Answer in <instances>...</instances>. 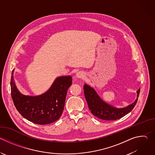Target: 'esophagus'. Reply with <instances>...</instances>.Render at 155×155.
<instances>
[{"mask_svg": "<svg viewBox=\"0 0 155 155\" xmlns=\"http://www.w3.org/2000/svg\"><path fill=\"white\" fill-rule=\"evenodd\" d=\"M84 76V74L82 72H78L77 74H76V77L78 78H83Z\"/></svg>", "mask_w": 155, "mask_h": 155, "instance_id": "34e87169", "label": "esophagus"}]
</instances>
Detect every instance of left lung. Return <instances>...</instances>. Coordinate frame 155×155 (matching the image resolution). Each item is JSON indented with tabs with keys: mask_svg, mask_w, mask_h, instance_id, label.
I'll return each instance as SVG.
<instances>
[{
	"mask_svg": "<svg viewBox=\"0 0 155 155\" xmlns=\"http://www.w3.org/2000/svg\"><path fill=\"white\" fill-rule=\"evenodd\" d=\"M83 89L85 99L91 112L103 120H116L129 114L135 107L140 93L139 89L137 91V99L134 103L124 108H116L103 101L91 86L84 84Z\"/></svg>",
	"mask_w": 155,
	"mask_h": 155,
	"instance_id": "left-lung-1",
	"label": "left lung"
}]
</instances>
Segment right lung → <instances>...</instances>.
<instances>
[{
  "label": "right lung",
  "instance_id": "add662e5",
  "mask_svg": "<svg viewBox=\"0 0 155 155\" xmlns=\"http://www.w3.org/2000/svg\"><path fill=\"white\" fill-rule=\"evenodd\" d=\"M12 71L10 87L14 105L19 113L26 120L37 124H47L58 120L64 110L66 95L72 84L71 76L56 78L50 89L38 96H27L19 92Z\"/></svg>",
  "mask_w": 155,
  "mask_h": 155
}]
</instances>
